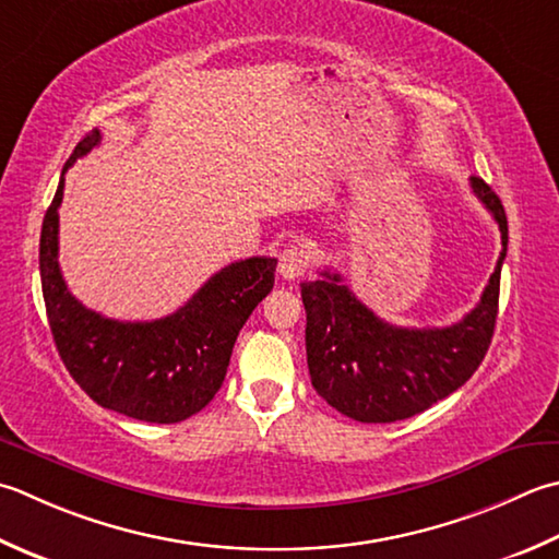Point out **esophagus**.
Here are the masks:
<instances>
[{"instance_id":"34e87169","label":"esophagus","mask_w":559,"mask_h":559,"mask_svg":"<svg viewBox=\"0 0 559 559\" xmlns=\"http://www.w3.org/2000/svg\"><path fill=\"white\" fill-rule=\"evenodd\" d=\"M308 269V257L300 247H288L281 251L278 259V273L286 281H295L298 276H302V271Z\"/></svg>"}]
</instances>
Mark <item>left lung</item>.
<instances>
[{"instance_id": "1", "label": "left lung", "mask_w": 559, "mask_h": 559, "mask_svg": "<svg viewBox=\"0 0 559 559\" xmlns=\"http://www.w3.org/2000/svg\"><path fill=\"white\" fill-rule=\"evenodd\" d=\"M469 186L499 225L501 254L483 298L461 322L395 326L366 308L338 273L322 271V278L300 283L310 378L336 412L364 424L409 419L465 385L483 364L497 324L509 225L499 195L479 177Z\"/></svg>"}]
</instances>
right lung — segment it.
<instances>
[{
  "mask_svg": "<svg viewBox=\"0 0 559 559\" xmlns=\"http://www.w3.org/2000/svg\"><path fill=\"white\" fill-rule=\"evenodd\" d=\"M102 133L76 142L40 229V286L64 368L96 404L150 424H177L221 390L237 334L273 288L276 259L251 257L221 269L174 314L118 322L86 310L58 264V207L64 171L92 152Z\"/></svg>",
  "mask_w": 559,
  "mask_h": 559,
  "instance_id": "obj_1",
  "label": "right lung"
}]
</instances>
